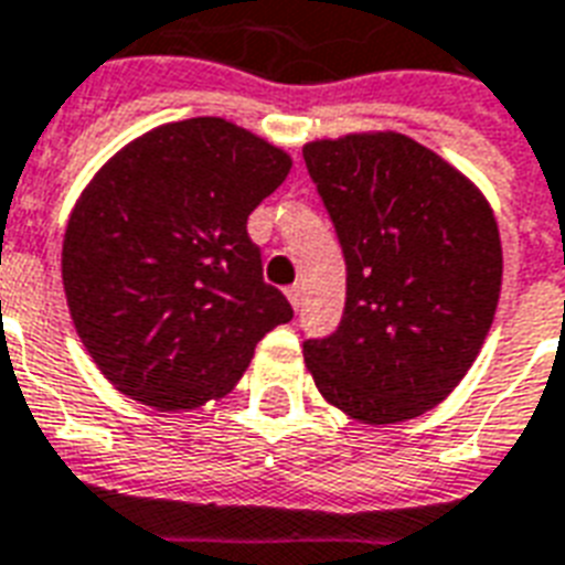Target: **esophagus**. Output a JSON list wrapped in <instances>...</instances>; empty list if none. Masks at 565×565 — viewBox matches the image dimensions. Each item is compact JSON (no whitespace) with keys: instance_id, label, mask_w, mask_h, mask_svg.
Segmentation results:
<instances>
[{"instance_id":"obj_1","label":"esophagus","mask_w":565,"mask_h":565,"mask_svg":"<svg viewBox=\"0 0 565 565\" xmlns=\"http://www.w3.org/2000/svg\"><path fill=\"white\" fill-rule=\"evenodd\" d=\"M287 299H290L292 308H299V305H301V287H299V284L287 287Z\"/></svg>"}]
</instances>
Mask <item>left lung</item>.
I'll use <instances>...</instances> for the list:
<instances>
[{"mask_svg": "<svg viewBox=\"0 0 565 565\" xmlns=\"http://www.w3.org/2000/svg\"><path fill=\"white\" fill-rule=\"evenodd\" d=\"M347 260L329 338L301 343L331 406L364 424L424 415L459 385L492 326L501 236L486 198L399 132L301 150Z\"/></svg>", "mask_w": 565, "mask_h": 565, "instance_id": "obj_1", "label": "left lung"}]
</instances>
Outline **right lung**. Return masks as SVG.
<instances>
[{
	"instance_id": "obj_1",
	"label": "right lung",
	"mask_w": 565,
	"mask_h": 565,
	"mask_svg": "<svg viewBox=\"0 0 565 565\" xmlns=\"http://www.w3.org/2000/svg\"><path fill=\"white\" fill-rule=\"evenodd\" d=\"M287 171L290 157L252 132L189 118L127 145L82 192L64 292L120 394L159 412L225 397L266 331L290 320L245 231Z\"/></svg>"
}]
</instances>
